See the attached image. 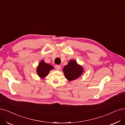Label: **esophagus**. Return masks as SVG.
<instances>
[{"label": "esophagus", "instance_id": "obj_1", "mask_svg": "<svg viewBox=\"0 0 125 125\" xmlns=\"http://www.w3.org/2000/svg\"><path fill=\"white\" fill-rule=\"evenodd\" d=\"M55 69L56 70H59L61 69L62 67H61V65H58V64H57V65H55Z\"/></svg>", "mask_w": 125, "mask_h": 125}]
</instances>
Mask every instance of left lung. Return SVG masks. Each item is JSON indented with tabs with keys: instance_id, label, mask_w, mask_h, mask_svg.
Segmentation results:
<instances>
[{
	"instance_id": "left-lung-1",
	"label": "left lung",
	"mask_w": 125,
	"mask_h": 125,
	"mask_svg": "<svg viewBox=\"0 0 125 125\" xmlns=\"http://www.w3.org/2000/svg\"><path fill=\"white\" fill-rule=\"evenodd\" d=\"M83 69L77 64L75 60H70L67 65L64 67L63 72L69 81H72L78 78L83 74Z\"/></svg>"
}]
</instances>
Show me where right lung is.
<instances>
[{
    "instance_id": "right-lung-1",
    "label": "right lung",
    "mask_w": 125,
    "mask_h": 125,
    "mask_svg": "<svg viewBox=\"0 0 125 125\" xmlns=\"http://www.w3.org/2000/svg\"><path fill=\"white\" fill-rule=\"evenodd\" d=\"M54 68L52 66L46 63L44 61H42L39 63L37 68V73L38 75L42 78L46 77L49 73Z\"/></svg>"
}]
</instances>
